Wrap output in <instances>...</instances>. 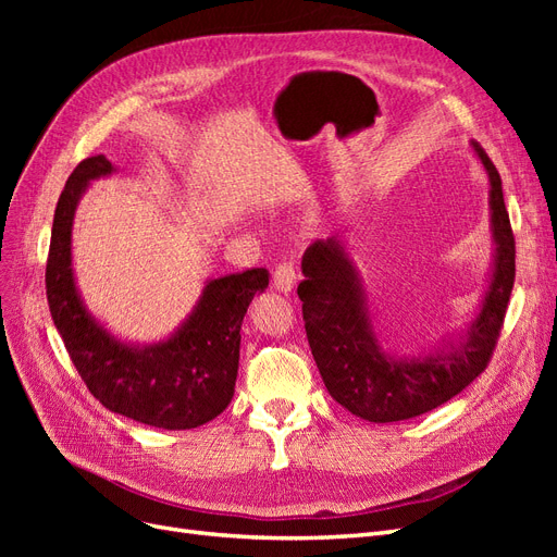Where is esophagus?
I'll list each match as a JSON object with an SVG mask.
<instances>
[{
	"label": "esophagus",
	"mask_w": 557,
	"mask_h": 557,
	"mask_svg": "<svg viewBox=\"0 0 557 557\" xmlns=\"http://www.w3.org/2000/svg\"><path fill=\"white\" fill-rule=\"evenodd\" d=\"M295 278H297L295 262L283 260V262L276 264V269H274V288H276V290L290 293L293 285H295Z\"/></svg>",
	"instance_id": "34e87169"
}]
</instances>
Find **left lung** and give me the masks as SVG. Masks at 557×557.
<instances>
[{
    "instance_id": "1",
    "label": "left lung",
    "mask_w": 557,
    "mask_h": 557,
    "mask_svg": "<svg viewBox=\"0 0 557 557\" xmlns=\"http://www.w3.org/2000/svg\"><path fill=\"white\" fill-rule=\"evenodd\" d=\"M491 176L495 272L483 307L465 344L423 360H393L381 352L369 327L356 267L336 237L315 242L301 258L297 285L307 339L327 393L369 423H395L428 413L462 393L485 372L507 315L516 278V239L504 207L502 178L485 150L474 144Z\"/></svg>"
}]
</instances>
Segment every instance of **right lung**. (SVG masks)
Returning <instances> with one entry per match:
<instances>
[{"label":"right lung","instance_id":"1","mask_svg":"<svg viewBox=\"0 0 557 557\" xmlns=\"http://www.w3.org/2000/svg\"><path fill=\"white\" fill-rule=\"evenodd\" d=\"M113 172L104 156L78 162L58 199L46 260V297L64 348L113 413L162 430H190L227 409L239 369L244 313L269 285L262 267L209 281L193 315L170 339L127 346L99 327L78 297L72 272V223L88 181Z\"/></svg>","mask_w":557,"mask_h":557}]
</instances>
